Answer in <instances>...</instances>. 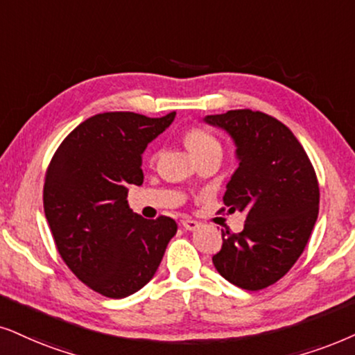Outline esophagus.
I'll use <instances>...</instances> for the list:
<instances>
[{"label":"esophagus","mask_w":355,"mask_h":355,"mask_svg":"<svg viewBox=\"0 0 355 355\" xmlns=\"http://www.w3.org/2000/svg\"><path fill=\"white\" fill-rule=\"evenodd\" d=\"M182 226L187 231H196L200 227V223L195 221V219H182Z\"/></svg>","instance_id":"obj_1"}]
</instances>
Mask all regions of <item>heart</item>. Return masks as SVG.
I'll use <instances>...</instances> for the list:
<instances>
[{
  "instance_id": "b5f03b06",
  "label": "heart",
  "mask_w": 355,
  "mask_h": 355,
  "mask_svg": "<svg viewBox=\"0 0 355 355\" xmlns=\"http://www.w3.org/2000/svg\"><path fill=\"white\" fill-rule=\"evenodd\" d=\"M185 144L195 159L211 154V152H221V146H219L216 137L211 136L209 132L203 131V129H190L185 134Z\"/></svg>"
}]
</instances>
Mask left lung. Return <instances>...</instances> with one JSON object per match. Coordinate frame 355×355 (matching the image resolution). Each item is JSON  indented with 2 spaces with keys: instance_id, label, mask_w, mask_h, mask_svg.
<instances>
[{
  "instance_id": "left-lung-1",
  "label": "left lung",
  "mask_w": 355,
  "mask_h": 355,
  "mask_svg": "<svg viewBox=\"0 0 355 355\" xmlns=\"http://www.w3.org/2000/svg\"><path fill=\"white\" fill-rule=\"evenodd\" d=\"M203 121L234 142L237 168L223 201L230 213L245 214L241 232L223 231L213 263L239 288H267L306 248L320 208L316 173L293 132L272 116L236 110Z\"/></svg>"
}]
</instances>
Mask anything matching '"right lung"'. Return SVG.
<instances>
[{
	"mask_svg": "<svg viewBox=\"0 0 355 355\" xmlns=\"http://www.w3.org/2000/svg\"><path fill=\"white\" fill-rule=\"evenodd\" d=\"M175 114L92 116L71 131L49 165L44 211L64 262L89 288L125 298L152 280L168 242L172 218L144 219L128 205L142 185V154Z\"/></svg>",
	"mask_w": 355,
	"mask_h": 355,
	"instance_id": "obj_1",
	"label": "right lung"
}]
</instances>
